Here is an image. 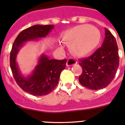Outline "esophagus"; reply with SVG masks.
Here are the masks:
<instances>
[{"instance_id":"1","label":"esophagus","mask_w":125,"mask_h":125,"mask_svg":"<svg viewBox=\"0 0 125 125\" xmlns=\"http://www.w3.org/2000/svg\"><path fill=\"white\" fill-rule=\"evenodd\" d=\"M77 62L76 60L72 58H69V59L67 60V66H71L73 65L76 63Z\"/></svg>"}]
</instances>
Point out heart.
<instances>
[{"label": "heart", "instance_id": "heart-1", "mask_svg": "<svg viewBox=\"0 0 125 125\" xmlns=\"http://www.w3.org/2000/svg\"><path fill=\"white\" fill-rule=\"evenodd\" d=\"M62 38L71 44V50L75 54L85 56L98 46L101 34L96 27L87 24L79 25L65 31Z\"/></svg>", "mask_w": 125, "mask_h": 125}]
</instances>
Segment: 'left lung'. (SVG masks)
<instances>
[{"label":"left lung","mask_w":125,"mask_h":125,"mask_svg":"<svg viewBox=\"0 0 125 125\" xmlns=\"http://www.w3.org/2000/svg\"><path fill=\"white\" fill-rule=\"evenodd\" d=\"M105 37L102 46L91 56L79 60L82 73L79 82L92 90L107 87L115 77L119 63L118 47L115 37L105 28Z\"/></svg>","instance_id":"left-lung-1"}]
</instances>
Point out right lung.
<instances>
[{"mask_svg":"<svg viewBox=\"0 0 125 125\" xmlns=\"http://www.w3.org/2000/svg\"><path fill=\"white\" fill-rule=\"evenodd\" d=\"M53 28L54 25L37 24L24 29L16 38L10 52V67L15 81L23 91L33 96L47 95L56 87L61 73L65 68L67 60H50L42 54L33 73L26 77L20 71L16 61L17 56L26 42L44 38Z\"/></svg>","mask_w":125,"mask_h":125,"instance_id":"right-lung-1","label":"right lung"}]
</instances>
